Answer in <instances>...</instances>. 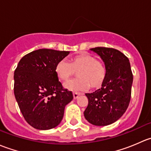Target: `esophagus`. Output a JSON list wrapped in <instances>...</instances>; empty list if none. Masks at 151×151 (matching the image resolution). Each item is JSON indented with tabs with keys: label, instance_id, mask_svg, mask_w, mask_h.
<instances>
[{
	"label": "esophagus",
	"instance_id": "esophagus-1",
	"mask_svg": "<svg viewBox=\"0 0 151 151\" xmlns=\"http://www.w3.org/2000/svg\"><path fill=\"white\" fill-rule=\"evenodd\" d=\"M80 95V93H73V96H74V99H77Z\"/></svg>",
	"mask_w": 151,
	"mask_h": 151
}]
</instances>
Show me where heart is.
<instances>
[{"label": "heart", "instance_id": "1", "mask_svg": "<svg viewBox=\"0 0 151 151\" xmlns=\"http://www.w3.org/2000/svg\"><path fill=\"white\" fill-rule=\"evenodd\" d=\"M55 71L63 81L69 79L77 72L78 78L69 80L64 87L73 92H81L92 88H98L104 83L106 75L104 63L96 59L92 55L82 53L70 59L69 62L60 60L56 64Z\"/></svg>", "mask_w": 151, "mask_h": 151}]
</instances>
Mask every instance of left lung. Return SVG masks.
Returning a JSON list of instances; mask_svg holds the SVG:
<instances>
[{"label": "left lung", "instance_id": "left-lung-1", "mask_svg": "<svg viewBox=\"0 0 151 151\" xmlns=\"http://www.w3.org/2000/svg\"><path fill=\"white\" fill-rule=\"evenodd\" d=\"M91 50L103 60L106 75L101 88L91 93H85L88 105L84 116L94 126H107L118 121L127 109L133 74L129 59L119 50L103 47Z\"/></svg>", "mask_w": 151, "mask_h": 151}]
</instances>
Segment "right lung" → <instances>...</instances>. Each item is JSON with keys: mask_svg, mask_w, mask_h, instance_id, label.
Returning a JSON list of instances; mask_svg holds the SVG:
<instances>
[{"mask_svg": "<svg viewBox=\"0 0 151 151\" xmlns=\"http://www.w3.org/2000/svg\"><path fill=\"white\" fill-rule=\"evenodd\" d=\"M69 53L39 49L22 57L15 69V99L25 121L35 129L56 127L73 99L71 91L63 89L55 71L58 62Z\"/></svg>", "mask_w": 151, "mask_h": 151, "instance_id": "right-lung-1", "label": "right lung"}]
</instances>
